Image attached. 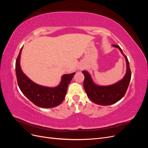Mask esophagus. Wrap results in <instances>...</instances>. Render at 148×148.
<instances>
[{"label":"esophagus","mask_w":148,"mask_h":148,"mask_svg":"<svg viewBox=\"0 0 148 148\" xmlns=\"http://www.w3.org/2000/svg\"><path fill=\"white\" fill-rule=\"evenodd\" d=\"M83 69V66H79V68H78V69H79V70H82Z\"/></svg>","instance_id":"34e87169"}]
</instances>
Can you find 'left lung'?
I'll list each match as a JSON object with an SVG mask.
<instances>
[{"label":"left lung","mask_w":148,"mask_h":148,"mask_svg":"<svg viewBox=\"0 0 148 148\" xmlns=\"http://www.w3.org/2000/svg\"><path fill=\"white\" fill-rule=\"evenodd\" d=\"M112 46L118 48L126 60L127 71L122 79L109 86H99L93 82L91 75L87 71H82L84 76L83 86L85 92L91 101L96 104L109 106L120 101L126 93L131 80L132 73L127 57L119 46L115 44Z\"/></svg>","instance_id":"left-lung-1"}]
</instances>
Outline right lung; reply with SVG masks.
I'll return each instance as SVG.
<instances>
[{
    "label": "right lung",
    "instance_id": "obj_1",
    "mask_svg": "<svg viewBox=\"0 0 148 148\" xmlns=\"http://www.w3.org/2000/svg\"><path fill=\"white\" fill-rule=\"evenodd\" d=\"M22 47L18 56L15 70L18 85L22 93L34 104L42 108H51L60 105L65 99L68 85L75 73L62 77L60 84L54 88L43 86L34 83L21 70L20 60Z\"/></svg>",
    "mask_w": 148,
    "mask_h": 148
}]
</instances>
